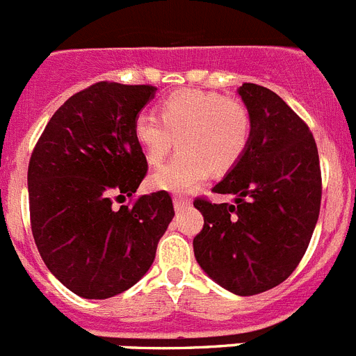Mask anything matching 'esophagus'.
Instances as JSON below:
<instances>
[{
  "mask_svg": "<svg viewBox=\"0 0 356 356\" xmlns=\"http://www.w3.org/2000/svg\"><path fill=\"white\" fill-rule=\"evenodd\" d=\"M191 204V200L190 198H186V197H174V207H175V211H182V209H186V207L190 206Z\"/></svg>",
  "mask_w": 356,
  "mask_h": 356,
  "instance_id": "esophagus-1",
  "label": "esophagus"
}]
</instances>
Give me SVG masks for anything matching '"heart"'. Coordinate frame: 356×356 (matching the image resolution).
Segmentation results:
<instances>
[{"label":"heart","mask_w":356,"mask_h":356,"mask_svg":"<svg viewBox=\"0 0 356 356\" xmlns=\"http://www.w3.org/2000/svg\"><path fill=\"white\" fill-rule=\"evenodd\" d=\"M152 113L134 118L133 136L143 158L156 166L177 138L179 152L149 177L150 188L184 193L241 161L252 138V118L243 102L206 90H175Z\"/></svg>","instance_id":"heart-1"}]
</instances>
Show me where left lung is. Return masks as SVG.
Masks as SVG:
<instances>
[{
	"label": "left lung",
	"instance_id": "left-lung-1",
	"mask_svg": "<svg viewBox=\"0 0 356 356\" xmlns=\"http://www.w3.org/2000/svg\"><path fill=\"white\" fill-rule=\"evenodd\" d=\"M252 138L241 161L213 188L234 204L197 198L204 229L195 259L238 296L273 289L305 255L321 207V168L309 126L275 92L243 83Z\"/></svg>",
	"mask_w": 356,
	"mask_h": 356
}]
</instances>
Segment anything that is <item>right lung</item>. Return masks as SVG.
Listing matches in <instances>:
<instances>
[{"mask_svg":"<svg viewBox=\"0 0 356 356\" xmlns=\"http://www.w3.org/2000/svg\"><path fill=\"white\" fill-rule=\"evenodd\" d=\"M156 86L101 81L67 99L28 166L30 220L47 270L67 289L104 300L149 271L174 218L166 191L131 198L147 174L133 124Z\"/></svg>","mask_w":356,"mask_h":356,"instance_id":"add662e5","label":"right lung"}]
</instances>
